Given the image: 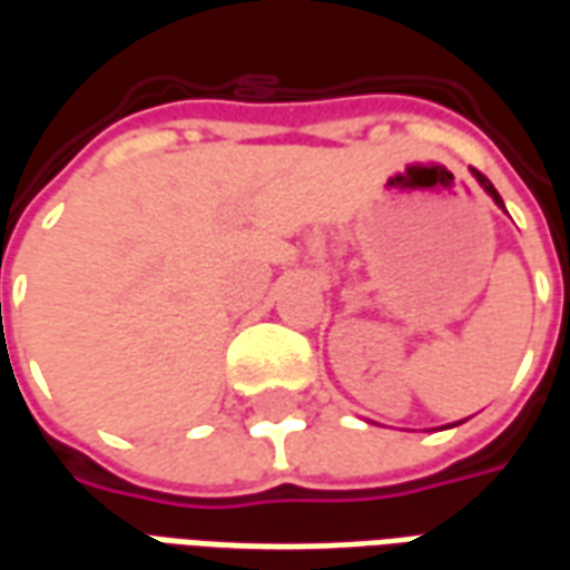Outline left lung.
I'll return each instance as SVG.
<instances>
[{
  "label": "left lung",
  "instance_id": "8db88e82",
  "mask_svg": "<svg viewBox=\"0 0 570 570\" xmlns=\"http://www.w3.org/2000/svg\"><path fill=\"white\" fill-rule=\"evenodd\" d=\"M473 176H476V183H479V186H482V188H485V191H489L491 200H494V204H498V207H501V210H503V200H501V195H498V188L491 186L489 179H485V176L479 174V170H473ZM458 424H461V421H458ZM449 428H454V424H449Z\"/></svg>",
  "mask_w": 570,
  "mask_h": 570
}]
</instances>
